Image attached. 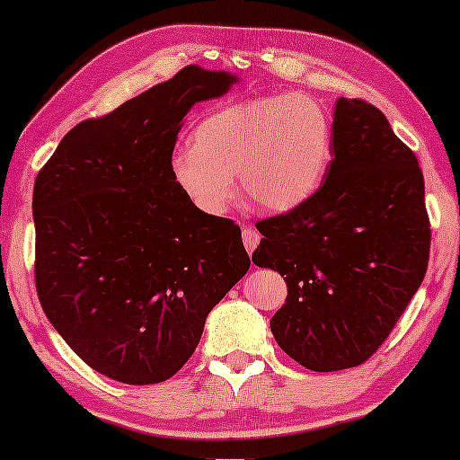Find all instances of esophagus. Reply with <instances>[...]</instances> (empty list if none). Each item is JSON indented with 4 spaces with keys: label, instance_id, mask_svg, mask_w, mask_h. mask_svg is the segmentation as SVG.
I'll use <instances>...</instances> for the list:
<instances>
[{
    "label": "esophagus",
    "instance_id": "1",
    "mask_svg": "<svg viewBox=\"0 0 460 460\" xmlns=\"http://www.w3.org/2000/svg\"><path fill=\"white\" fill-rule=\"evenodd\" d=\"M260 232H257L255 228H251V226H243V243L244 247H247L249 253H253L257 244H260Z\"/></svg>",
    "mask_w": 460,
    "mask_h": 460
}]
</instances>
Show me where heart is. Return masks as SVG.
I'll use <instances>...</instances> for the list:
<instances>
[{"label": "heart", "instance_id": "obj_1", "mask_svg": "<svg viewBox=\"0 0 460 460\" xmlns=\"http://www.w3.org/2000/svg\"><path fill=\"white\" fill-rule=\"evenodd\" d=\"M332 117L304 92L226 104L200 119L192 144L173 150L172 178L207 216H224L238 173L244 194L268 211H288L312 197L332 161Z\"/></svg>", "mask_w": 460, "mask_h": 460}]
</instances>
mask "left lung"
<instances>
[{
	"label": "left lung",
	"mask_w": 460,
	"mask_h": 460,
	"mask_svg": "<svg viewBox=\"0 0 460 460\" xmlns=\"http://www.w3.org/2000/svg\"><path fill=\"white\" fill-rule=\"evenodd\" d=\"M332 129L324 184L257 222L253 253L288 287L270 320L276 343L318 373L358 367L379 349L425 279L431 244L423 172L385 115L339 98Z\"/></svg>",
	"instance_id": "left-lung-1"
}]
</instances>
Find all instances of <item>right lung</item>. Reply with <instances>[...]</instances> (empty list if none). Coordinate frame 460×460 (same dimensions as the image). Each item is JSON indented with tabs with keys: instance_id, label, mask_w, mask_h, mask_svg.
<instances>
[{
	"instance_id": "1",
	"label": "right lung",
	"mask_w": 460,
	"mask_h": 460,
	"mask_svg": "<svg viewBox=\"0 0 460 460\" xmlns=\"http://www.w3.org/2000/svg\"><path fill=\"white\" fill-rule=\"evenodd\" d=\"M234 75L186 66L62 137L33 190L35 287L49 323L100 375L167 381L207 314L247 274L241 228L207 216L172 178L181 119Z\"/></svg>"
}]
</instances>
